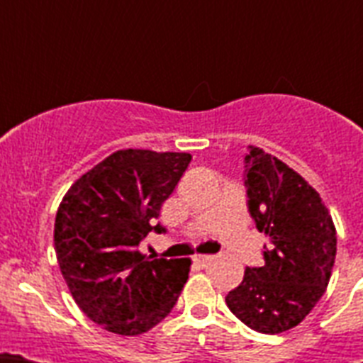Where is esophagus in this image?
I'll return each mask as SVG.
<instances>
[{
    "mask_svg": "<svg viewBox=\"0 0 363 363\" xmlns=\"http://www.w3.org/2000/svg\"><path fill=\"white\" fill-rule=\"evenodd\" d=\"M192 259H194V264H196L198 267H207V265L213 262V256H211V255H198V256H194Z\"/></svg>",
    "mask_w": 363,
    "mask_h": 363,
    "instance_id": "esophagus-1",
    "label": "esophagus"
}]
</instances>
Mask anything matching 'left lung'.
<instances>
[{"label": "left lung", "mask_w": 363, "mask_h": 363, "mask_svg": "<svg viewBox=\"0 0 363 363\" xmlns=\"http://www.w3.org/2000/svg\"><path fill=\"white\" fill-rule=\"evenodd\" d=\"M247 150V209L269 243L262 267H247L225 301L245 325L278 335L298 325L325 293L336 229L318 192L298 172L258 147Z\"/></svg>", "instance_id": "1"}]
</instances>
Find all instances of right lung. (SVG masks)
Here are the masks:
<instances>
[{
    "label": "right lung",
    "mask_w": 363,
    "mask_h": 363,
    "mask_svg": "<svg viewBox=\"0 0 363 363\" xmlns=\"http://www.w3.org/2000/svg\"><path fill=\"white\" fill-rule=\"evenodd\" d=\"M191 154L127 149L111 154L69 189L54 223L57 264L79 309L99 327L136 336L178 301L191 258L149 259L138 251Z\"/></svg>",
    "instance_id": "add662e5"
}]
</instances>
